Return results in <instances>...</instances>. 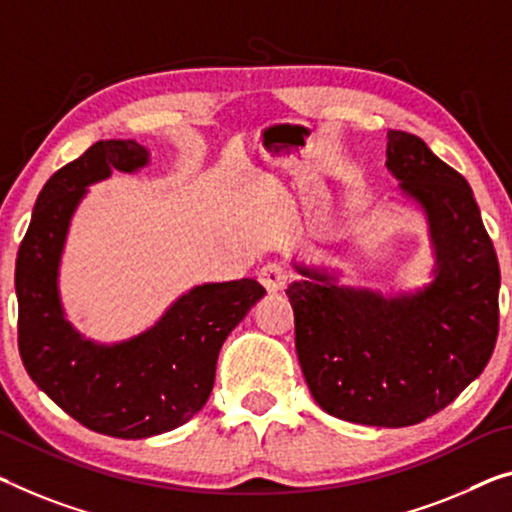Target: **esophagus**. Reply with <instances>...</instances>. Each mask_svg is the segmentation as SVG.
<instances>
[{
    "label": "esophagus",
    "instance_id": "obj_1",
    "mask_svg": "<svg viewBox=\"0 0 512 512\" xmlns=\"http://www.w3.org/2000/svg\"><path fill=\"white\" fill-rule=\"evenodd\" d=\"M257 276H259V282H262L269 292H280V289H285L289 282V271L278 262H269L266 266H262Z\"/></svg>",
    "mask_w": 512,
    "mask_h": 512
}]
</instances>
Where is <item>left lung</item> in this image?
Returning a JSON list of instances; mask_svg holds the SVG:
<instances>
[{
    "instance_id": "obj_1",
    "label": "left lung",
    "mask_w": 512,
    "mask_h": 512,
    "mask_svg": "<svg viewBox=\"0 0 512 512\" xmlns=\"http://www.w3.org/2000/svg\"><path fill=\"white\" fill-rule=\"evenodd\" d=\"M386 167L421 204L437 269L414 294L340 287L296 266V354L312 398L349 423L407 427L448 407L494 352L499 262L467 179L421 137L388 131Z\"/></svg>"
}]
</instances>
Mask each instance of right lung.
<instances>
[{"label": "right lung", "mask_w": 512, "mask_h": 512, "mask_svg": "<svg viewBox=\"0 0 512 512\" xmlns=\"http://www.w3.org/2000/svg\"><path fill=\"white\" fill-rule=\"evenodd\" d=\"M147 163L149 151L135 140L91 144L43 186L15 262L18 347L29 377L75 421L117 439L190 421L209 400L225 338L266 294L253 278L197 285L151 329L114 345L73 329L57 287L73 213L91 183Z\"/></svg>", "instance_id": "1"}]
</instances>
